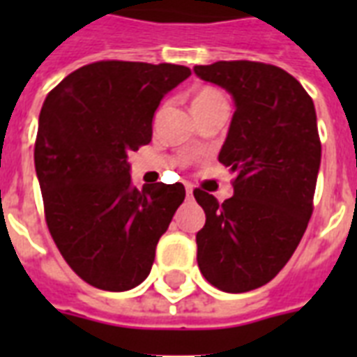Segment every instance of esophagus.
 Listing matches in <instances>:
<instances>
[{"mask_svg":"<svg viewBox=\"0 0 357 357\" xmlns=\"http://www.w3.org/2000/svg\"><path fill=\"white\" fill-rule=\"evenodd\" d=\"M187 198H192V189L187 185Z\"/></svg>","mask_w":357,"mask_h":357,"instance_id":"1","label":"esophagus"}]
</instances>
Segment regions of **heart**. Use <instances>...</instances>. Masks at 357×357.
<instances>
[{
	"mask_svg": "<svg viewBox=\"0 0 357 357\" xmlns=\"http://www.w3.org/2000/svg\"><path fill=\"white\" fill-rule=\"evenodd\" d=\"M217 100H224L222 94L215 89H202L195 94L192 98V109L195 107H200V105H206V103H211V102H217Z\"/></svg>",
	"mask_w": 357,
	"mask_h": 357,
	"instance_id": "obj_1",
	"label": "heart"
}]
</instances>
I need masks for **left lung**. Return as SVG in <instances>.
Instances as JSON below:
<instances>
[{
	"label": "left lung",
	"instance_id": "obj_1",
	"mask_svg": "<svg viewBox=\"0 0 357 357\" xmlns=\"http://www.w3.org/2000/svg\"><path fill=\"white\" fill-rule=\"evenodd\" d=\"M222 86L235 113L218 161L235 174L234 196L218 204L196 189L206 226L196 234L198 266L226 293H246L282 271L304 235L321 168L313 100L285 70L254 61L195 66Z\"/></svg>",
	"mask_w": 357,
	"mask_h": 357
}]
</instances>
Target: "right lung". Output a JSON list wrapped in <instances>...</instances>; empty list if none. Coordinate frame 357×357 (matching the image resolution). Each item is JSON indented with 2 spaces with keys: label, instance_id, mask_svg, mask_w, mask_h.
<instances>
[{
  "label": "right lung",
  "instance_id": "right-lung-1",
  "mask_svg": "<svg viewBox=\"0 0 357 357\" xmlns=\"http://www.w3.org/2000/svg\"><path fill=\"white\" fill-rule=\"evenodd\" d=\"M189 75L179 64L100 61L66 75L44 100L35 170L47 228L92 287L120 293L144 282L185 200L181 183L137 189L128 151L150 142L159 103Z\"/></svg>",
  "mask_w": 357,
  "mask_h": 357
}]
</instances>
